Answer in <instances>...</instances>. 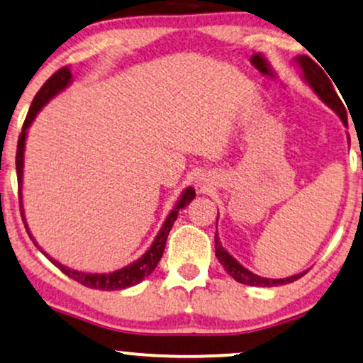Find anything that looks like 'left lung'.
<instances>
[{
  "label": "left lung",
  "instance_id": "8db88e82",
  "mask_svg": "<svg viewBox=\"0 0 363 363\" xmlns=\"http://www.w3.org/2000/svg\"><path fill=\"white\" fill-rule=\"evenodd\" d=\"M295 63L298 65V68H300L301 79L305 80V84L313 90L316 97L322 100L328 108H332L333 112L337 113V117L342 121L343 127H348L347 110L343 107L342 100L338 99L337 91H335L332 82H330V79L327 77V73L316 65L310 57H306V55H300V57H296ZM347 140L348 144H350V135H348V132H347ZM214 247H216V258H218L219 263L223 264V268L226 269L229 277H233L236 281H240L242 284H250V286H279V284L296 281L298 278H301L303 274H306V272H308V269H305V272L296 273L288 278H263L259 277V274H255L253 272H250V269L245 268V266H242L235 256L229 255V251L221 245V241H219V235H218V219H216Z\"/></svg>",
  "mask_w": 363,
  "mask_h": 363
}]
</instances>
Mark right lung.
Listing matches in <instances>:
<instances>
[{
  "instance_id": "obj_1",
  "label": "right lung",
  "mask_w": 363,
  "mask_h": 363,
  "mask_svg": "<svg viewBox=\"0 0 363 363\" xmlns=\"http://www.w3.org/2000/svg\"><path fill=\"white\" fill-rule=\"evenodd\" d=\"M72 82H73L72 72H70V68H68V67L62 68V70H58L57 73H53V75L50 77L47 82H45L38 94L35 95L33 102H31V107L28 110V116H26L25 123H23L20 139H18V149H16V177H18V187H20L21 218H23V221H25L26 231H28V235H30L31 240H33L35 245L38 246V250L45 256H47V258L52 261V263L57 266L58 269H62V272L65 273L67 277H70L72 279H75V281L82 283L86 288H94V290H102V291L123 290V288L139 284L142 279L147 278L149 274L154 272L155 266H157L160 258H162L169 231H171L174 221L177 219L179 211H181L182 208H186V206L189 204L192 199H194L196 191L192 189L191 186L186 187V189L182 191V194L179 196L176 206H174L171 213H169L166 221H164V224H162V228L159 229L157 236L154 238L152 245L147 247V251H145V253L142 255L140 258H137L135 261H132L130 264L123 266V268H121V269H116V272H110V273L79 272V269L68 268V266L62 264L60 261L52 258V256H50L48 253H45V251L41 250V246L38 245V242L35 241L33 235L30 233L28 224H26V218H25V209H23V167H25V144H26V135H28V128L31 127V123H33L36 116H38L40 110L43 108L45 105H47L53 97H57L60 91L65 90L67 86L72 84Z\"/></svg>"
}]
</instances>
